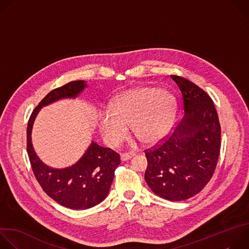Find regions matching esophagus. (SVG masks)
<instances>
[{"mask_svg":"<svg viewBox=\"0 0 249 249\" xmlns=\"http://www.w3.org/2000/svg\"><path fill=\"white\" fill-rule=\"evenodd\" d=\"M134 156H135V154L132 153V152H130V153H123V154H121V160H123V161L129 160Z\"/></svg>","mask_w":249,"mask_h":249,"instance_id":"1","label":"esophagus"}]
</instances>
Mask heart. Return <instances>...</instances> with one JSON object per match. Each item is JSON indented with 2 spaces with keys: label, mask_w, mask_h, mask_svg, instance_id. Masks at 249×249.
Wrapping results in <instances>:
<instances>
[{
  "label": "heart",
  "mask_w": 249,
  "mask_h": 249,
  "mask_svg": "<svg viewBox=\"0 0 249 249\" xmlns=\"http://www.w3.org/2000/svg\"><path fill=\"white\" fill-rule=\"evenodd\" d=\"M175 111V98L164 89L143 87L118 96L110 110L99 117V129L107 143L114 146L126 136L128 125L145 144L164 136Z\"/></svg>",
  "instance_id": "heart-1"
}]
</instances>
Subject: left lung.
<instances>
[{
    "instance_id": "8db88e82",
    "label": "left lung",
    "mask_w": 249,
    "mask_h": 249,
    "mask_svg": "<svg viewBox=\"0 0 249 249\" xmlns=\"http://www.w3.org/2000/svg\"><path fill=\"white\" fill-rule=\"evenodd\" d=\"M181 91L185 115L160 143L145 150V179L169 201L198 194L215 172L221 150V125L209 94L185 78L171 75Z\"/></svg>"
}]
</instances>
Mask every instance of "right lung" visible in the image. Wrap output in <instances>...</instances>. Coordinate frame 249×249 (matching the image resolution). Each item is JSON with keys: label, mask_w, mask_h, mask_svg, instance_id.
<instances>
[{"label": "right lung", "mask_w": 249, "mask_h": 249, "mask_svg": "<svg viewBox=\"0 0 249 249\" xmlns=\"http://www.w3.org/2000/svg\"><path fill=\"white\" fill-rule=\"evenodd\" d=\"M87 87L85 81L70 82L51 90L32 111L26 129V149L35 178L43 191L60 205L75 210L91 208L107 196L120 156L94 142L73 166L54 169L44 164L31 144L33 121L42 106L65 97H76Z\"/></svg>", "instance_id": "obj_1"}]
</instances>
